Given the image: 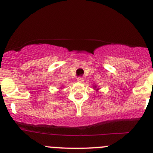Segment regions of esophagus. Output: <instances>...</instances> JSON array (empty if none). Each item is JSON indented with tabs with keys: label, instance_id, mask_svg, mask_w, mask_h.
Masks as SVG:
<instances>
[{
	"label": "esophagus",
	"instance_id": "34e87169",
	"mask_svg": "<svg viewBox=\"0 0 153 153\" xmlns=\"http://www.w3.org/2000/svg\"><path fill=\"white\" fill-rule=\"evenodd\" d=\"M77 81L80 82H82L83 81V78H82V77H78V78H77Z\"/></svg>",
	"mask_w": 153,
	"mask_h": 153
}]
</instances>
